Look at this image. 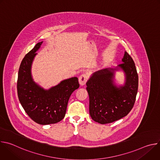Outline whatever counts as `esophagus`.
Listing matches in <instances>:
<instances>
[{"label":"esophagus","instance_id":"1","mask_svg":"<svg viewBox=\"0 0 160 160\" xmlns=\"http://www.w3.org/2000/svg\"><path fill=\"white\" fill-rule=\"evenodd\" d=\"M87 80H88V77L87 73H82L78 78L79 83L80 84V85H84L87 82Z\"/></svg>","mask_w":160,"mask_h":160}]
</instances>
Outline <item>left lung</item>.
<instances>
[{
	"label": "left lung",
	"mask_w": 160,
	"mask_h": 160,
	"mask_svg": "<svg viewBox=\"0 0 160 160\" xmlns=\"http://www.w3.org/2000/svg\"><path fill=\"white\" fill-rule=\"evenodd\" d=\"M123 63L118 65L125 73L124 86L113 83L114 71L104 69L94 73L87 82L89 112L93 120L106 124L127 116L133 108L138 90V74L132 57L125 52Z\"/></svg>",
	"instance_id": "8db88e82"
}]
</instances>
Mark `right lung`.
I'll use <instances>...</instances> for the list:
<instances>
[{"label": "right lung", "mask_w": 160, "mask_h": 160, "mask_svg": "<svg viewBox=\"0 0 160 160\" xmlns=\"http://www.w3.org/2000/svg\"><path fill=\"white\" fill-rule=\"evenodd\" d=\"M42 43H37L22 59L19 68L17 90L19 102L30 118L38 124L49 125L64 118L70 97L80 85L78 79L73 77L45 90L33 81L32 63Z\"/></svg>", "instance_id": "right-lung-1"}]
</instances>
